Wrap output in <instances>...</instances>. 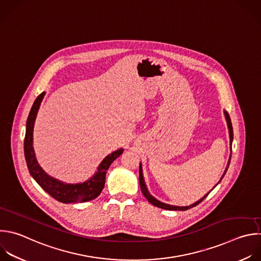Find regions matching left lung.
<instances>
[{
    "mask_svg": "<svg viewBox=\"0 0 261 261\" xmlns=\"http://www.w3.org/2000/svg\"><path fill=\"white\" fill-rule=\"evenodd\" d=\"M224 112V117H225V120H226V124H227V128H228V134H229V144H230V155H229V159H228V162H227V165H226V168H225V170H224V172H223V174H222V176H221V178H220V180L218 181V184L221 181V179L223 178V176L225 175V173H226V171H227V169H228V166H229V163H230V158H231V143H232V139H233V131H232V126H231V121H230V118H229V115H228V113L227 112H225V111H223ZM217 184V185H218ZM139 185H140V189H141V192H142V194H143V196L147 199V201L150 203V204H152L153 206H155V207H159V208H162V209H165V210H178V211H185V210H189V209H191V208H193V207H195V206H197L198 204H200L208 195H209V193L217 186H215L208 194H206L203 198H201L199 201H197L196 203H194V204H192V205H189V206H175V205H170V204H166V203H164V202H161V201H159V200H156L153 196H151L150 194H149V192H148V190H147V188H146V185H145V181H144V177H143V173H142V165H141V163L139 164Z\"/></svg>",
    "mask_w": 261,
    "mask_h": 261,
    "instance_id": "8db88e82",
    "label": "left lung"
}]
</instances>
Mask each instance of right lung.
Here are the masks:
<instances>
[{
	"instance_id": "right-lung-1",
	"label": "right lung",
	"mask_w": 261,
	"mask_h": 261,
	"mask_svg": "<svg viewBox=\"0 0 261 261\" xmlns=\"http://www.w3.org/2000/svg\"><path fill=\"white\" fill-rule=\"evenodd\" d=\"M44 96L45 92H42L37 97L31 109L27 121V130L24 137V156L31 175L46 193H48L52 198H54L58 202L70 204L84 203L94 200L100 195L105 188L108 169L110 168L111 164L123 153L124 149L119 148L110 153L109 155H107L97 167V170L93 174V176H91L84 182L67 184L50 176L39 165L33 145L34 126Z\"/></svg>"
}]
</instances>
